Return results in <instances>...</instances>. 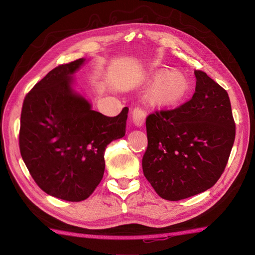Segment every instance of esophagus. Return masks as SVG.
Segmentation results:
<instances>
[{
    "label": "esophagus",
    "mask_w": 255,
    "mask_h": 255,
    "mask_svg": "<svg viewBox=\"0 0 255 255\" xmlns=\"http://www.w3.org/2000/svg\"><path fill=\"white\" fill-rule=\"evenodd\" d=\"M145 111L141 109V107H134L132 111V119L134 125L141 127L145 121Z\"/></svg>",
    "instance_id": "obj_1"
}]
</instances>
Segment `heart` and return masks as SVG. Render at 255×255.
<instances>
[{"label":"heart","mask_w":255,"mask_h":255,"mask_svg":"<svg viewBox=\"0 0 255 255\" xmlns=\"http://www.w3.org/2000/svg\"><path fill=\"white\" fill-rule=\"evenodd\" d=\"M187 91V84L185 80L177 78H171L164 85L161 89V97H163L167 102H176L184 97Z\"/></svg>","instance_id":"heart-1"}]
</instances>
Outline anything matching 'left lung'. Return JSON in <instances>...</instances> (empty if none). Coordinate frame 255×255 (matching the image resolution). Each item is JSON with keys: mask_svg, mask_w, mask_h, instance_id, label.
Here are the masks:
<instances>
[{"mask_svg": "<svg viewBox=\"0 0 255 255\" xmlns=\"http://www.w3.org/2000/svg\"><path fill=\"white\" fill-rule=\"evenodd\" d=\"M196 91L172 110L145 120V179L156 194L179 201L211 188L225 171L235 140V121L226 89L195 70Z\"/></svg>", "mask_w": 255, "mask_h": 255, "instance_id": "1", "label": "left lung"}]
</instances>
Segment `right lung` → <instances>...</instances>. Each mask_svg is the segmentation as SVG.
Returning <instances> with one entry per match:
<instances>
[{
  "mask_svg": "<svg viewBox=\"0 0 255 255\" xmlns=\"http://www.w3.org/2000/svg\"><path fill=\"white\" fill-rule=\"evenodd\" d=\"M85 59L59 65L38 82L22 105L19 146L29 174L48 195L87 199L101 182L107 144L126 135L128 107L116 117L92 111L71 89Z\"/></svg>",
  "mask_w": 255,
  "mask_h": 255,
  "instance_id": "obj_1",
  "label": "right lung"
}]
</instances>
